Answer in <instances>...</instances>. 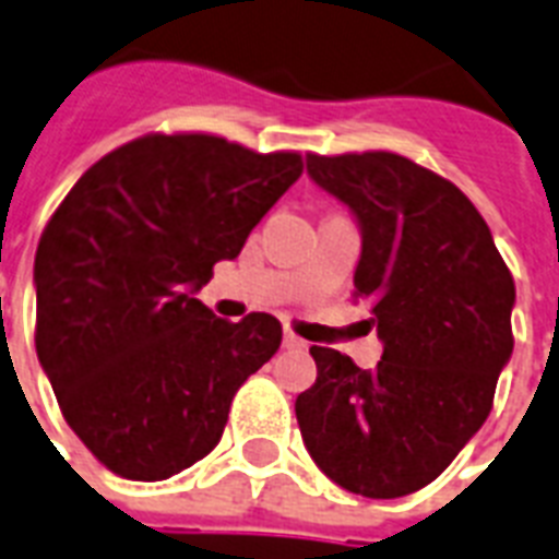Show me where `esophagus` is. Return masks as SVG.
Segmentation results:
<instances>
[{
	"instance_id": "1",
	"label": "esophagus",
	"mask_w": 559,
	"mask_h": 559,
	"mask_svg": "<svg viewBox=\"0 0 559 559\" xmlns=\"http://www.w3.org/2000/svg\"><path fill=\"white\" fill-rule=\"evenodd\" d=\"M284 348H287V350H305L307 342L298 340L293 331H284Z\"/></svg>"
}]
</instances>
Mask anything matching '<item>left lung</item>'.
<instances>
[{
	"mask_svg": "<svg viewBox=\"0 0 559 559\" xmlns=\"http://www.w3.org/2000/svg\"><path fill=\"white\" fill-rule=\"evenodd\" d=\"M362 235L354 298L382 342L377 368L313 345L296 400L305 447L348 493L397 499L450 467L481 429L513 354L516 287L476 205L397 153L307 156Z\"/></svg>",
	"mask_w": 559,
	"mask_h": 559,
	"instance_id": "obj_1",
	"label": "left lung"
}]
</instances>
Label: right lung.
Listing matches in <instances>:
<instances>
[{
  "mask_svg": "<svg viewBox=\"0 0 559 559\" xmlns=\"http://www.w3.org/2000/svg\"><path fill=\"white\" fill-rule=\"evenodd\" d=\"M301 168L298 153L217 135H144L95 162L48 219L34 258L37 357L104 467L162 481L219 443L281 322H226L197 293Z\"/></svg>",
  "mask_w": 559,
  "mask_h": 559,
  "instance_id": "right-lung-1",
  "label": "right lung"
}]
</instances>
